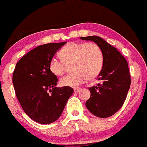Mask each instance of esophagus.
<instances>
[{
    "label": "esophagus",
    "mask_w": 147,
    "mask_h": 147,
    "mask_svg": "<svg viewBox=\"0 0 147 147\" xmlns=\"http://www.w3.org/2000/svg\"><path fill=\"white\" fill-rule=\"evenodd\" d=\"M81 90V89L80 88H76V89H75L74 90V92L75 93H78V92Z\"/></svg>",
    "instance_id": "obj_1"
}]
</instances>
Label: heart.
Returning <instances> with one entry per match:
<instances>
[{"mask_svg": "<svg viewBox=\"0 0 147 147\" xmlns=\"http://www.w3.org/2000/svg\"><path fill=\"white\" fill-rule=\"evenodd\" d=\"M63 60L53 58L49 63V69L56 76L63 74L66 63H72L73 73L60 79L63 87L77 88L87 79L95 78L102 69L104 55L97 44L84 42H71L65 45L59 52Z\"/></svg>", "mask_w": 147, "mask_h": 147, "instance_id": "1", "label": "heart"}]
</instances>
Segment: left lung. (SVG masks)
<instances>
[{"instance_id":"1","label":"left lung","mask_w":147,"mask_h":147,"mask_svg":"<svg viewBox=\"0 0 147 147\" xmlns=\"http://www.w3.org/2000/svg\"><path fill=\"white\" fill-rule=\"evenodd\" d=\"M80 39L97 44L104 55L102 69L96 78L100 83L89 88L91 96L86 106L94 115L109 117L123 105L130 89L131 80L127 61L117 49L100 37L93 36Z\"/></svg>"}]
</instances>
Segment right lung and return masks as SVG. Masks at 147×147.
Masks as SVG:
<instances>
[{
  "instance_id": "right-lung-1",
  "label": "right lung",
  "mask_w": 147,
  "mask_h": 147,
  "mask_svg": "<svg viewBox=\"0 0 147 147\" xmlns=\"http://www.w3.org/2000/svg\"><path fill=\"white\" fill-rule=\"evenodd\" d=\"M67 42L37 47L17 62L13 74L16 94L24 112L37 123L47 124L58 120L74 90L57 88L58 78L49 63Z\"/></svg>"
}]
</instances>
